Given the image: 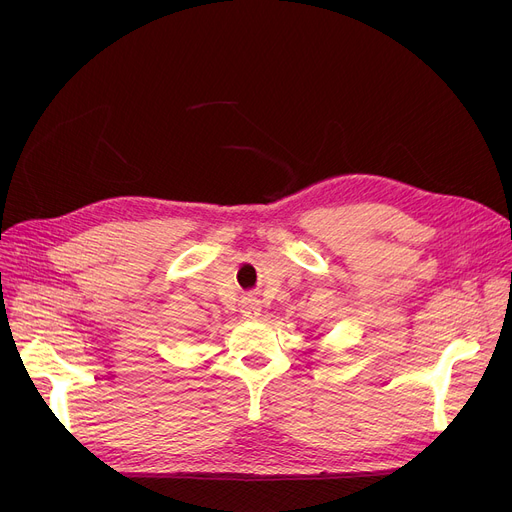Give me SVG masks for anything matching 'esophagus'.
Returning <instances> with one entry per match:
<instances>
[{
    "mask_svg": "<svg viewBox=\"0 0 512 512\" xmlns=\"http://www.w3.org/2000/svg\"><path fill=\"white\" fill-rule=\"evenodd\" d=\"M241 314L246 321H256L260 316V302L256 298H246L241 302Z\"/></svg>",
    "mask_w": 512,
    "mask_h": 512,
    "instance_id": "1",
    "label": "esophagus"
}]
</instances>
